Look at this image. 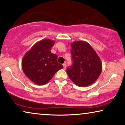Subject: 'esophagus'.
<instances>
[{
  "mask_svg": "<svg viewBox=\"0 0 125 125\" xmlns=\"http://www.w3.org/2000/svg\"><path fill=\"white\" fill-rule=\"evenodd\" d=\"M62 65H63V67H64V69H66V64H65V63H64V64H62Z\"/></svg>",
  "mask_w": 125,
  "mask_h": 125,
  "instance_id": "1",
  "label": "esophagus"
}]
</instances>
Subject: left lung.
<instances>
[{
    "label": "left lung",
    "mask_w": 125,
    "mask_h": 125,
    "mask_svg": "<svg viewBox=\"0 0 125 125\" xmlns=\"http://www.w3.org/2000/svg\"><path fill=\"white\" fill-rule=\"evenodd\" d=\"M73 64L67 68L70 80L79 87H87L97 80L102 70V63L91 45L86 41L71 43Z\"/></svg>",
    "instance_id": "obj_1"
}]
</instances>
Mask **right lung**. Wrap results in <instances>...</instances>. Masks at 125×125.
I'll return each mask as SVG.
<instances>
[{"label":"right lung","instance_id":"right-lung-1","mask_svg":"<svg viewBox=\"0 0 125 125\" xmlns=\"http://www.w3.org/2000/svg\"><path fill=\"white\" fill-rule=\"evenodd\" d=\"M55 43L51 39H42L35 43L23 57L21 66L23 73L36 84H47L63 68L57 62V55L51 52Z\"/></svg>","mask_w":125,"mask_h":125}]
</instances>
